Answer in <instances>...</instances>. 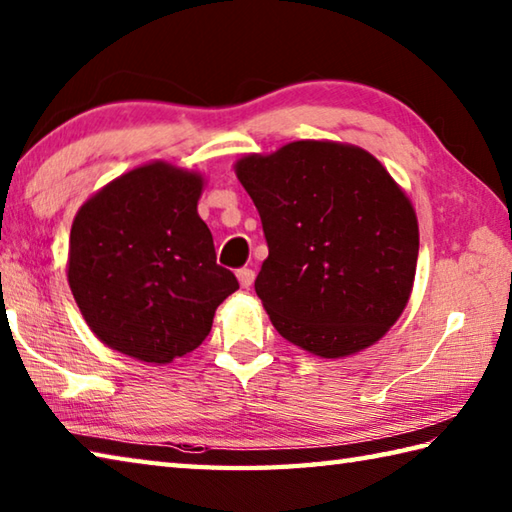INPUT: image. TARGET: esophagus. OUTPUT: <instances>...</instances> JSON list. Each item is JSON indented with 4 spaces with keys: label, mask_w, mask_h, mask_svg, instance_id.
Here are the masks:
<instances>
[{
    "label": "esophagus",
    "mask_w": 512,
    "mask_h": 512,
    "mask_svg": "<svg viewBox=\"0 0 512 512\" xmlns=\"http://www.w3.org/2000/svg\"><path fill=\"white\" fill-rule=\"evenodd\" d=\"M237 280L241 284V289H250V284L255 280V271H250V268H239Z\"/></svg>",
    "instance_id": "1"
}]
</instances>
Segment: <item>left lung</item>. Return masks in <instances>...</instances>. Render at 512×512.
I'll return each mask as SVG.
<instances>
[{
	"label": "left lung",
	"mask_w": 512,
	"mask_h": 512,
	"mask_svg": "<svg viewBox=\"0 0 512 512\" xmlns=\"http://www.w3.org/2000/svg\"><path fill=\"white\" fill-rule=\"evenodd\" d=\"M268 244L255 291L289 343L341 359L377 343L411 298L420 232L404 189L354 144L300 140L235 164Z\"/></svg>",
	"instance_id": "1"
}]
</instances>
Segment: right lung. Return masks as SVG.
<instances>
[{
    "instance_id": "add662e5",
    "label": "right lung",
    "mask_w": 512,
    "mask_h": 512,
    "mask_svg": "<svg viewBox=\"0 0 512 512\" xmlns=\"http://www.w3.org/2000/svg\"><path fill=\"white\" fill-rule=\"evenodd\" d=\"M205 178L164 160L110 180L76 212L67 282L97 339L164 366L196 350L239 289L198 216Z\"/></svg>"
}]
</instances>
